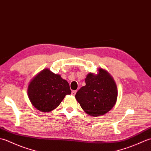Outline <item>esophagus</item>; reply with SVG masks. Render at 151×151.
Wrapping results in <instances>:
<instances>
[{"instance_id": "esophagus-1", "label": "esophagus", "mask_w": 151, "mask_h": 151, "mask_svg": "<svg viewBox=\"0 0 151 151\" xmlns=\"http://www.w3.org/2000/svg\"><path fill=\"white\" fill-rule=\"evenodd\" d=\"M76 93V90H73L72 92H71V94H72L73 95H75Z\"/></svg>"}]
</instances>
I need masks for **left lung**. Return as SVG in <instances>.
<instances>
[{
	"instance_id": "1",
	"label": "left lung",
	"mask_w": 151,
	"mask_h": 151,
	"mask_svg": "<svg viewBox=\"0 0 151 151\" xmlns=\"http://www.w3.org/2000/svg\"><path fill=\"white\" fill-rule=\"evenodd\" d=\"M85 81L86 86L75 95L83 110L94 117L107 113L117 98V86L113 78L106 70L99 69L97 75L89 73Z\"/></svg>"
}]
</instances>
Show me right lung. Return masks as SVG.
Listing matches in <instances>:
<instances>
[{"label": "right lung", "instance_id": "add662e5", "mask_svg": "<svg viewBox=\"0 0 151 151\" xmlns=\"http://www.w3.org/2000/svg\"><path fill=\"white\" fill-rule=\"evenodd\" d=\"M71 93L69 83L59 75L45 69L30 83L28 95L38 110L48 112L58 106L66 95Z\"/></svg>", "mask_w": 151, "mask_h": 151}]
</instances>
